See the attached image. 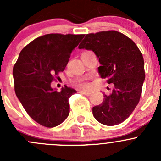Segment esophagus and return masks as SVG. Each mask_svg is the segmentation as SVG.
I'll return each mask as SVG.
<instances>
[{
  "instance_id": "34e87169",
  "label": "esophagus",
  "mask_w": 161,
  "mask_h": 161,
  "mask_svg": "<svg viewBox=\"0 0 161 161\" xmlns=\"http://www.w3.org/2000/svg\"><path fill=\"white\" fill-rule=\"evenodd\" d=\"M81 92H82V93H83V94H85L86 96H90L91 94H92V92H86V91H84V90H82V91H81Z\"/></svg>"
}]
</instances>
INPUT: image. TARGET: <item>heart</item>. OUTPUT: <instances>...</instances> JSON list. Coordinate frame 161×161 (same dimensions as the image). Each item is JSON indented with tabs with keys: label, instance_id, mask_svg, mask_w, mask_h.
<instances>
[{
	"label": "heart",
	"instance_id": "obj_1",
	"mask_svg": "<svg viewBox=\"0 0 161 161\" xmlns=\"http://www.w3.org/2000/svg\"><path fill=\"white\" fill-rule=\"evenodd\" d=\"M77 85L79 86L82 87V89H85V90H88V89L90 88V84L86 80H79L77 82Z\"/></svg>",
	"mask_w": 161,
	"mask_h": 161
}]
</instances>
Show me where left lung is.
I'll list each match as a JSON object with an SVG mask.
<instances>
[{
    "label": "left lung",
    "mask_w": 161,
    "mask_h": 161,
    "mask_svg": "<svg viewBox=\"0 0 161 161\" xmlns=\"http://www.w3.org/2000/svg\"><path fill=\"white\" fill-rule=\"evenodd\" d=\"M79 48L94 52L100 75L114 85L111 94H103L101 104L92 108L94 118L104 125L123 122L140 99L145 80L142 53L131 39L114 30L87 34Z\"/></svg>",
    "instance_id": "left-lung-1"
}]
</instances>
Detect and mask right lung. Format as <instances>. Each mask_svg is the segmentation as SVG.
I'll return each mask as SVG.
<instances>
[{
	"instance_id": "obj_1",
	"label": "right lung",
	"mask_w": 161,
	"mask_h": 161,
	"mask_svg": "<svg viewBox=\"0 0 161 161\" xmlns=\"http://www.w3.org/2000/svg\"><path fill=\"white\" fill-rule=\"evenodd\" d=\"M85 35L52 33L32 40L22 50L13 68L14 91L24 109L41 125L53 128L69 114V98L76 90L60 92L50 82L65 69L73 50Z\"/></svg>"
}]
</instances>
